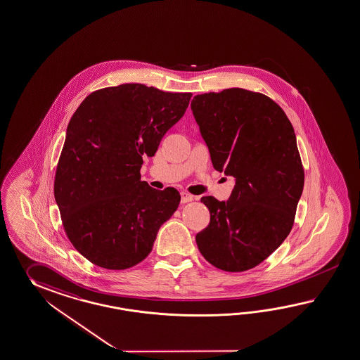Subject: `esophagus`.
<instances>
[{
  "label": "esophagus",
  "mask_w": 360,
  "mask_h": 360,
  "mask_svg": "<svg viewBox=\"0 0 360 360\" xmlns=\"http://www.w3.org/2000/svg\"><path fill=\"white\" fill-rule=\"evenodd\" d=\"M193 196L191 195V193H181V202H184V204H186V202H193Z\"/></svg>",
  "instance_id": "34e87169"
}]
</instances>
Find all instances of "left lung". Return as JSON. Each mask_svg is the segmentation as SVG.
<instances>
[{
    "label": "left lung",
    "mask_w": 360,
    "mask_h": 360,
    "mask_svg": "<svg viewBox=\"0 0 360 360\" xmlns=\"http://www.w3.org/2000/svg\"><path fill=\"white\" fill-rule=\"evenodd\" d=\"M191 109L213 167L236 178L228 202L202 196L211 221L196 245L216 268L245 272L274 252L294 225L304 184L295 132L272 98L243 88L196 95Z\"/></svg>",
    "instance_id": "obj_1"
}]
</instances>
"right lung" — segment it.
Wrapping results in <instances>:
<instances>
[{
	"label": "right lung",
	"mask_w": 360,
	"mask_h": 360,
	"mask_svg": "<svg viewBox=\"0 0 360 360\" xmlns=\"http://www.w3.org/2000/svg\"><path fill=\"white\" fill-rule=\"evenodd\" d=\"M191 96L127 83L92 92L71 117L54 198L66 236L91 263L113 271L141 263L176 211L179 193L152 188L141 167Z\"/></svg>",
	"instance_id": "add662e5"
}]
</instances>
